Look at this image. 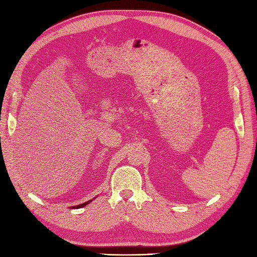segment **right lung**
Returning <instances> with one entry per match:
<instances>
[{
    "label": "right lung",
    "mask_w": 257,
    "mask_h": 257,
    "mask_svg": "<svg viewBox=\"0 0 257 257\" xmlns=\"http://www.w3.org/2000/svg\"><path fill=\"white\" fill-rule=\"evenodd\" d=\"M89 202H91V201H88V202H85V203H82V204H80V205H78V206H73V207H77V209H80V207L85 206V205H86V204H88Z\"/></svg>",
    "instance_id": "right-lung-1"
}]
</instances>
